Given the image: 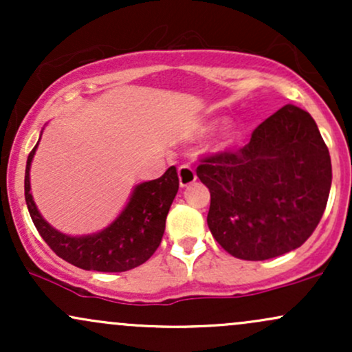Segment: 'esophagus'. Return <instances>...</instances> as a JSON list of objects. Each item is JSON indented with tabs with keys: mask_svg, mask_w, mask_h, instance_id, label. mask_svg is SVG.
<instances>
[{
	"mask_svg": "<svg viewBox=\"0 0 352 352\" xmlns=\"http://www.w3.org/2000/svg\"><path fill=\"white\" fill-rule=\"evenodd\" d=\"M197 180V175H195V170H193L192 167H188V165H180L179 167V184L180 187H188V185H192L193 182Z\"/></svg>",
	"mask_w": 352,
	"mask_h": 352,
	"instance_id": "34e87169",
	"label": "esophagus"
}]
</instances>
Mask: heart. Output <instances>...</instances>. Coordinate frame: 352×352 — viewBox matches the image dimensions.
I'll return each mask as SVG.
<instances>
[{
	"label": "heart",
	"mask_w": 352,
	"mask_h": 352,
	"mask_svg": "<svg viewBox=\"0 0 352 352\" xmlns=\"http://www.w3.org/2000/svg\"><path fill=\"white\" fill-rule=\"evenodd\" d=\"M217 125H218V120H212V122L201 125L200 135H205L208 134V132H212ZM236 137H238V129L235 122H232V120H225V122L220 125V129H218L215 139H213L212 142L213 148H215V151H225V148L232 147V145L235 144Z\"/></svg>",
	"instance_id": "b5f03b06"
}]
</instances>
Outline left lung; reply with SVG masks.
I'll list each match as a JSON object with an SVG mask.
<instances>
[{"label": "left lung", "instance_id": "left-lung-1", "mask_svg": "<svg viewBox=\"0 0 352 352\" xmlns=\"http://www.w3.org/2000/svg\"><path fill=\"white\" fill-rule=\"evenodd\" d=\"M197 175L210 190L213 238L250 261L305 243L324 213L333 180L316 122L293 104L258 125L243 148L207 157Z\"/></svg>", "mask_w": 352, "mask_h": 352}]
</instances>
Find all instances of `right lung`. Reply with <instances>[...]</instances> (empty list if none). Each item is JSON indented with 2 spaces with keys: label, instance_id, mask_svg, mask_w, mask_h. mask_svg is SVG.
I'll return each mask as SVG.
<instances>
[{
  "label": "right lung",
  "instance_id": "add662e5",
  "mask_svg": "<svg viewBox=\"0 0 352 352\" xmlns=\"http://www.w3.org/2000/svg\"><path fill=\"white\" fill-rule=\"evenodd\" d=\"M38 144L28 157L24 199L34 227L52 252L67 263L89 272L120 273L145 263L162 241L165 218L179 192V175L175 167L168 168L160 179L137 184L122 212L106 228L89 235L74 236L59 232L47 223L34 204L30 170Z\"/></svg>",
  "mask_w": 352,
  "mask_h": 352
}]
</instances>
